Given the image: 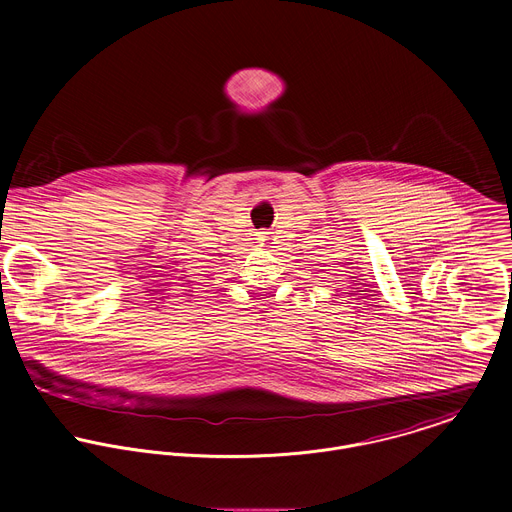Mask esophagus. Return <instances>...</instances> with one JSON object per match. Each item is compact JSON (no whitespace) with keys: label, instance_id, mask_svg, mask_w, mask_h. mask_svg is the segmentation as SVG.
Instances as JSON below:
<instances>
[{"label":"esophagus","instance_id":"34e87169","mask_svg":"<svg viewBox=\"0 0 512 512\" xmlns=\"http://www.w3.org/2000/svg\"><path fill=\"white\" fill-rule=\"evenodd\" d=\"M258 242H260V246H264V248H272V246H274V236H272V232L262 230V232L258 234Z\"/></svg>","mask_w":512,"mask_h":512}]
</instances>
